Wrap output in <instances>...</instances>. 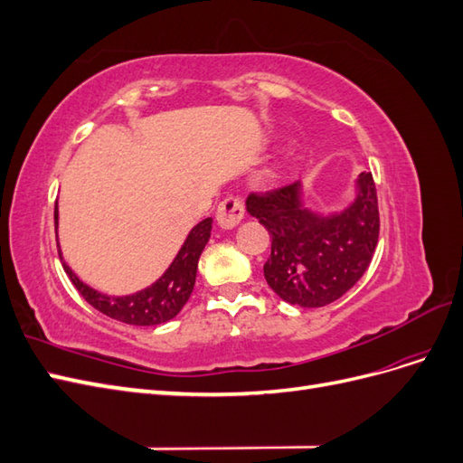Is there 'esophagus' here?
<instances>
[{
    "mask_svg": "<svg viewBox=\"0 0 463 463\" xmlns=\"http://www.w3.org/2000/svg\"><path fill=\"white\" fill-rule=\"evenodd\" d=\"M243 214H245L243 201L237 197H228V199H223L222 204L218 206L216 222L222 230H232L243 220Z\"/></svg>",
    "mask_w": 463,
    "mask_h": 463,
    "instance_id": "1",
    "label": "esophagus"
}]
</instances>
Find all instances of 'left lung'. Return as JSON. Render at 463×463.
Masks as SVG:
<instances>
[{"label":"left lung","instance_id":"8db88e82","mask_svg":"<svg viewBox=\"0 0 463 463\" xmlns=\"http://www.w3.org/2000/svg\"><path fill=\"white\" fill-rule=\"evenodd\" d=\"M245 204L272 237L264 278L284 301L307 309L325 307L369 269L381 228L369 172L359 174L355 199L340 213L307 208L301 181L264 194L250 193Z\"/></svg>","mask_w":463,"mask_h":463}]
</instances>
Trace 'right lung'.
Returning a JSON list of instances; mask_svg holds the SVG:
<instances>
[{"instance_id":"add662e5","label":"right lung","mask_w":463,"mask_h":463,"mask_svg":"<svg viewBox=\"0 0 463 463\" xmlns=\"http://www.w3.org/2000/svg\"><path fill=\"white\" fill-rule=\"evenodd\" d=\"M53 220L55 232H58V203H55ZM210 230H213V218H204L203 222H199L197 226L189 232L184 245L177 250L175 259L156 282L145 289L129 293V296H106V293L90 288L69 269V264L63 260L60 243L58 253L69 279H71L80 296L85 298V301H89L96 311L104 313L109 318L121 320L125 325L154 326L172 320L181 309H184V305L191 298L194 278H197L199 259L210 240Z\"/></svg>"}]
</instances>
